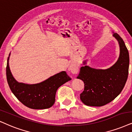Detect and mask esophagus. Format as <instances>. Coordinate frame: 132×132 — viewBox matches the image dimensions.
Returning <instances> with one entry per match:
<instances>
[{
  "label": "esophagus",
  "instance_id": "esophagus-1",
  "mask_svg": "<svg viewBox=\"0 0 132 132\" xmlns=\"http://www.w3.org/2000/svg\"><path fill=\"white\" fill-rule=\"evenodd\" d=\"M69 69L70 71H71V72L72 74H76L78 73L79 68H78V66L77 64H76V63H72V64H71V66H70Z\"/></svg>",
  "mask_w": 132,
  "mask_h": 132
}]
</instances>
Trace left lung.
<instances>
[{
  "label": "left lung",
  "mask_w": 132,
  "mask_h": 132,
  "mask_svg": "<svg viewBox=\"0 0 132 132\" xmlns=\"http://www.w3.org/2000/svg\"><path fill=\"white\" fill-rule=\"evenodd\" d=\"M113 36L119 46V56L117 61L106 69H96L83 61L77 78L83 80L84 91L80 99L85 105L101 106L111 102L121 93L127 80L129 68V54L123 39L113 31Z\"/></svg>",
  "instance_id": "obj_1"
}]
</instances>
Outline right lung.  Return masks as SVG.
Masks as SVG:
<instances>
[{"label":"right lung","instance_id":"1","mask_svg":"<svg viewBox=\"0 0 132 132\" xmlns=\"http://www.w3.org/2000/svg\"><path fill=\"white\" fill-rule=\"evenodd\" d=\"M9 54L6 64V79L11 91L22 103L32 109L51 107L55 101L58 88L71 78L65 71L57 73L46 80L35 84L20 83L13 76L9 66Z\"/></svg>","mask_w":132,"mask_h":132}]
</instances>
